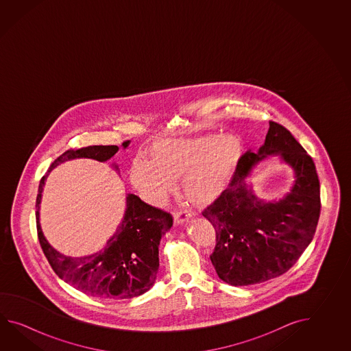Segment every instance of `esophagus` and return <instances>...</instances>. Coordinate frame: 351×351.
Returning <instances> with one entry per match:
<instances>
[{
  "mask_svg": "<svg viewBox=\"0 0 351 351\" xmlns=\"http://www.w3.org/2000/svg\"><path fill=\"white\" fill-rule=\"evenodd\" d=\"M194 216V212L189 210V209H180L178 212L174 213V222L176 223H183L188 218Z\"/></svg>",
  "mask_w": 351,
  "mask_h": 351,
  "instance_id": "1",
  "label": "esophagus"
}]
</instances>
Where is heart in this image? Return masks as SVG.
Listing matches in <instances>:
<instances>
[{"instance_id": "heart-1", "label": "heart", "mask_w": 351, "mask_h": 351, "mask_svg": "<svg viewBox=\"0 0 351 351\" xmlns=\"http://www.w3.org/2000/svg\"><path fill=\"white\" fill-rule=\"evenodd\" d=\"M145 162L135 160L129 169L132 186L150 204H162L182 177L189 201L207 206L231 184L242 158V144L233 135H207L168 139L152 144Z\"/></svg>"}]
</instances>
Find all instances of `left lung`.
Returning <instances> with one entry per match:
<instances>
[{
  "instance_id": "obj_1",
  "label": "left lung",
  "mask_w": 351,
  "mask_h": 351,
  "mask_svg": "<svg viewBox=\"0 0 351 351\" xmlns=\"http://www.w3.org/2000/svg\"><path fill=\"white\" fill-rule=\"evenodd\" d=\"M280 154L295 172L292 192L278 202L255 197L245 182L263 157ZM320 182L313 158L293 135L269 121L257 153L246 152L231 184L202 215L216 231L210 261L218 277L232 286L260 284L281 276L313 241L320 217Z\"/></svg>"
}]
</instances>
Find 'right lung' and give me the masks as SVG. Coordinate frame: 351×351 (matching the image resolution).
Wrapping results in <instances>:
<instances>
[{"label":"right lung","mask_w":351,"mask_h":351,"mask_svg":"<svg viewBox=\"0 0 351 351\" xmlns=\"http://www.w3.org/2000/svg\"><path fill=\"white\" fill-rule=\"evenodd\" d=\"M128 145L129 141L123 143L124 148ZM118 150L117 145L69 149L53 160L49 172L60 163L75 158L105 162ZM46 177L47 174L38 184L36 227L40 245L53 272L76 290L94 298H132L148 291L157 278L159 242L173 226L171 213L147 204L135 194H128L123 221L104 250L85 257H69L58 252L41 231L38 210Z\"/></svg>","instance_id":"obj_1"}]
</instances>
